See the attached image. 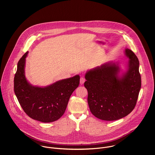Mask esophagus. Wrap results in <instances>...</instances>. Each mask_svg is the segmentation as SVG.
Instances as JSON below:
<instances>
[{
    "instance_id": "obj_1",
    "label": "esophagus",
    "mask_w": 155,
    "mask_h": 155,
    "mask_svg": "<svg viewBox=\"0 0 155 155\" xmlns=\"http://www.w3.org/2000/svg\"><path fill=\"white\" fill-rule=\"evenodd\" d=\"M85 81V79L84 78H83V77H81V79H80V84L82 85V84H84Z\"/></svg>"
}]
</instances>
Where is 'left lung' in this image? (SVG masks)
Instances as JSON below:
<instances>
[{
  "label": "left lung",
  "mask_w": 155,
  "mask_h": 155,
  "mask_svg": "<svg viewBox=\"0 0 155 155\" xmlns=\"http://www.w3.org/2000/svg\"><path fill=\"white\" fill-rule=\"evenodd\" d=\"M129 58L128 70L119 75L118 64L109 62L87 71L84 86L88 91L91 112L103 120H116L134 110L141 88L139 61L130 49H125Z\"/></svg>",
  "instance_id": "1"
}]
</instances>
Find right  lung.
Masks as SVG:
<instances>
[{
    "mask_svg": "<svg viewBox=\"0 0 155 155\" xmlns=\"http://www.w3.org/2000/svg\"><path fill=\"white\" fill-rule=\"evenodd\" d=\"M25 52L17 64L14 92L24 112L31 119L45 123L60 119L64 113L70 97L79 85L80 76L61 80L46 87L30 85L24 74Z\"/></svg>",
    "mask_w": 155,
    "mask_h": 155,
    "instance_id": "right-lung-1",
    "label": "right lung"
}]
</instances>
